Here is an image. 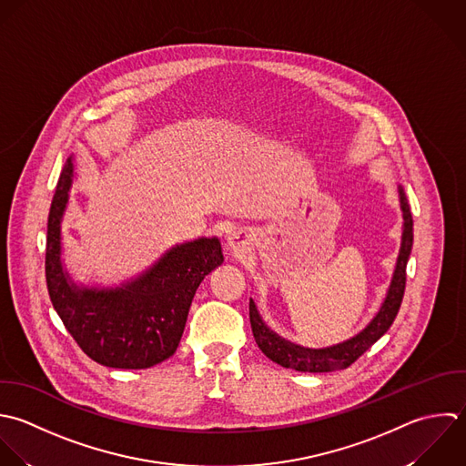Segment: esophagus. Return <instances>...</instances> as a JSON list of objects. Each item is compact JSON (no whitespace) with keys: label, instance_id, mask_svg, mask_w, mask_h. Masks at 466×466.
Here are the masks:
<instances>
[{"label":"esophagus","instance_id":"1","mask_svg":"<svg viewBox=\"0 0 466 466\" xmlns=\"http://www.w3.org/2000/svg\"><path fill=\"white\" fill-rule=\"evenodd\" d=\"M227 245H228V248H232L234 252L243 250V248H245V245H247L245 234H243L239 228L230 230V234H228V238H227Z\"/></svg>","mask_w":466,"mask_h":466}]
</instances>
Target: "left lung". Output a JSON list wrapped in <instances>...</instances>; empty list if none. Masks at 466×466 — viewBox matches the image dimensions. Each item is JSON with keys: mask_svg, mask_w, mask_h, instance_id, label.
<instances>
[{"mask_svg": "<svg viewBox=\"0 0 466 466\" xmlns=\"http://www.w3.org/2000/svg\"><path fill=\"white\" fill-rule=\"evenodd\" d=\"M400 203L403 210V236H401V248L396 263V270L392 276L390 289L387 292V298L380 309V312L374 316V319L354 338L327 347V349H305L299 345H294L283 338H279L276 332H272L261 319L254 301L250 299L248 310H250V325H252V334L261 349V352L272 360L274 363L285 367V369H294L299 372H334V370H343L350 367L360 356H363L394 323L403 294H405V285H407V263L410 258L412 250V241H414V221L410 214V207L407 201V196L403 188L400 187Z\"/></svg>", "mask_w": 466, "mask_h": 466, "instance_id": "left-lung-1", "label": "left lung"}]
</instances>
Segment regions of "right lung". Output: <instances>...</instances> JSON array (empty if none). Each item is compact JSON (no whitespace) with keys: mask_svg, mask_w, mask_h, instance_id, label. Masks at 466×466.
<instances>
[{"mask_svg":"<svg viewBox=\"0 0 466 466\" xmlns=\"http://www.w3.org/2000/svg\"><path fill=\"white\" fill-rule=\"evenodd\" d=\"M74 165L66 159L46 225L45 276L54 310L79 349L110 369H150L168 360L183 336L194 294L223 263L218 238L172 247L136 279L116 289L77 287L61 261V219Z\"/></svg>","mask_w":466,"mask_h":466,"instance_id":"1","label":"right lung"}]
</instances>
